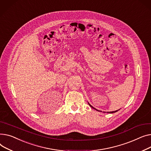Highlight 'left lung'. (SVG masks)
<instances>
[{"mask_svg": "<svg viewBox=\"0 0 151 151\" xmlns=\"http://www.w3.org/2000/svg\"><path fill=\"white\" fill-rule=\"evenodd\" d=\"M88 104H89V105H90V107H92V108H93V109H95V110H97V109H95V108H94V107H92V106H91V105H90V104H89V103H88ZM97 111H98V110H97ZM116 111H118V110H116V111H110V112H108V113H115V112H116Z\"/></svg>", "mask_w": 151, "mask_h": 151, "instance_id": "obj_1", "label": "left lung"}]
</instances>
